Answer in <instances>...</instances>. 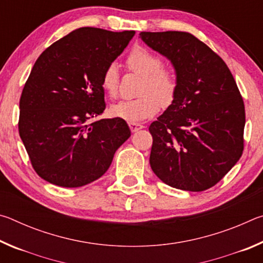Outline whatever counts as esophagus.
I'll return each instance as SVG.
<instances>
[{"label": "esophagus", "instance_id": "34e87169", "mask_svg": "<svg viewBox=\"0 0 263 263\" xmlns=\"http://www.w3.org/2000/svg\"><path fill=\"white\" fill-rule=\"evenodd\" d=\"M128 126H130V130L132 132H137L138 130H141L144 125H141L139 123H135V122H130L128 123Z\"/></svg>", "mask_w": 263, "mask_h": 263}]
</instances>
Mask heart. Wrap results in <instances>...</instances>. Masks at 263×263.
<instances>
[{"label":"heart","instance_id":"1","mask_svg":"<svg viewBox=\"0 0 263 263\" xmlns=\"http://www.w3.org/2000/svg\"><path fill=\"white\" fill-rule=\"evenodd\" d=\"M126 65L130 70L142 77L140 96L131 100H122L110 108L114 117L127 122H140L159 112L162 105H169L177 90V77L171 68L163 67V60L147 48L137 46L128 53ZM119 86V69L110 64L102 74V87L111 97L117 95Z\"/></svg>","mask_w":263,"mask_h":263}]
</instances>
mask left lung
I'll list each match as a JSON object with an SVG mask.
<instances>
[{"label":"left lung","instance_id":"1","mask_svg":"<svg viewBox=\"0 0 263 263\" xmlns=\"http://www.w3.org/2000/svg\"><path fill=\"white\" fill-rule=\"evenodd\" d=\"M174 66L172 104L149 125L151 168L173 188L203 191L217 184L243 151L245 105L224 60L189 32H140Z\"/></svg>","mask_w":263,"mask_h":263}]
</instances>
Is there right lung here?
Listing matches in <instances>:
<instances>
[{
    "label": "right lung",
    "instance_id": "1",
    "mask_svg": "<svg viewBox=\"0 0 263 263\" xmlns=\"http://www.w3.org/2000/svg\"><path fill=\"white\" fill-rule=\"evenodd\" d=\"M135 33L80 28L34 62L20 100L18 131L42 179L65 188L91 183L130 138L124 119H90L105 109L103 70Z\"/></svg>",
    "mask_w": 263,
    "mask_h": 263
}]
</instances>
